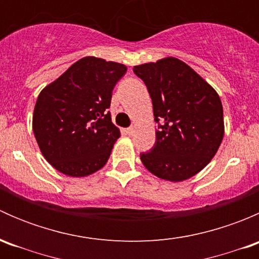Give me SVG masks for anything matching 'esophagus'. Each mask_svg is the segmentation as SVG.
Returning a JSON list of instances; mask_svg holds the SVG:
<instances>
[{"label": "esophagus", "mask_w": 259, "mask_h": 259, "mask_svg": "<svg viewBox=\"0 0 259 259\" xmlns=\"http://www.w3.org/2000/svg\"><path fill=\"white\" fill-rule=\"evenodd\" d=\"M134 133H135V129L133 126L127 127V129H126V134L129 135V137H133V135H134Z\"/></svg>", "instance_id": "34e87169"}]
</instances>
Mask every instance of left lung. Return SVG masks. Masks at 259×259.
<instances>
[{"label":"left lung","instance_id":"left-lung-1","mask_svg":"<svg viewBox=\"0 0 259 259\" xmlns=\"http://www.w3.org/2000/svg\"><path fill=\"white\" fill-rule=\"evenodd\" d=\"M133 71L144 81L158 124L155 144L140 154L145 168L170 182L199 173L223 140V108L218 94L176 57L134 66Z\"/></svg>","mask_w":259,"mask_h":259}]
</instances>
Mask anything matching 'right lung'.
Returning a JSON list of instances; mask_svg holds the SVG:
<instances>
[{
  "instance_id": "obj_1",
  "label": "right lung",
  "mask_w": 259,
  "mask_h": 259,
  "mask_svg": "<svg viewBox=\"0 0 259 259\" xmlns=\"http://www.w3.org/2000/svg\"><path fill=\"white\" fill-rule=\"evenodd\" d=\"M126 66L83 57L38 95L32 129L46 160L69 177L103 168L120 132L111 122V95Z\"/></svg>"
}]
</instances>
